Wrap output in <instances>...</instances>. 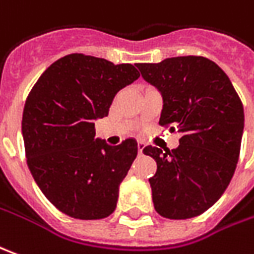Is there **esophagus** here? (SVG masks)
<instances>
[{"label":"esophagus","mask_w":254,"mask_h":254,"mask_svg":"<svg viewBox=\"0 0 254 254\" xmlns=\"http://www.w3.org/2000/svg\"><path fill=\"white\" fill-rule=\"evenodd\" d=\"M144 147H146V144L143 143V141H139L137 143V150H139V154H143V150H144Z\"/></svg>","instance_id":"obj_1"}]
</instances>
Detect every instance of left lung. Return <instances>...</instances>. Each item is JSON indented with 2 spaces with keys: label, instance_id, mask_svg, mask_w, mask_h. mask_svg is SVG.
I'll use <instances>...</instances> for the list:
<instances>
[{
  "label": "left lung",
  "instance_id": "left-lung-1",
  "mask_svg": "<svg viewBox=\"0 0 254 254\" xmlns=\"http://www.w3.org/2000/svg\"><path fill=\"white\" fill-rule=\"evenodd\" d=\"M136 66L163 96L160 125L182 134L172 151L143 150L157 163L149 179L154 208L170 220L197 217L221 197L234 177L245 125L242 101L225 72L204 57Z\"/></svg>",
  "mask_w": 254,
  "mask_h": 254
}]
</instances>
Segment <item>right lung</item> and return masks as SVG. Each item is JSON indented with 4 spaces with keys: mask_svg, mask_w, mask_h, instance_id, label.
I'll return each instance as SVG.
<instances>
[{
    "mask_svg": "<svg viewBox=\"0 0 254 254\" xmlns=\"http://www.w3.org/2000/svg\"><path fill=\"white\" fill-rule=\"evenodd\" d=\"M140 73L130 64L69 54L51 64L26 100L22 134L27 167L43 194L77 220L114 213L137 143L94 139V121L108 115L115 94Z\"/></svg>",
    "mask_w": 254,
    "mask_h": 254,
    "instance_id": "obj_1",
    "label": "right lung"
}]
</instances>
